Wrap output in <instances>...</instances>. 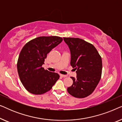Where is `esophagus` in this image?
Here are the masks:
<instances>
[{"label":"esophagus","instance_id":"1","mask_svg":"<svg viewBox=\"0 0 122 122\" xmlns=\"http://www.w3.org/2000/svg\"><path fill=\"white\" fill-rule=\"evenodd\" d=\"M60 76L63 78H65L66 77V76H66V75H63V74H60Z\"/></svg>","mask_w":122,"mask_h":122}]
</instances>
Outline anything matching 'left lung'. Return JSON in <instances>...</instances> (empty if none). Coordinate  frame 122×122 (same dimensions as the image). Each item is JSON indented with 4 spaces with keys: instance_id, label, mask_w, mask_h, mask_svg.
Listing matches in <instances>:
<instances>
[{
    "instance_id": "left-lung-1",
    "label": "left lung",
    "mask_w": 122,
    "mask_h": 122,
    "mask_svg": "<svg viewBox=\"0 0 122 122\" xmlns=\"http://www.w3.org/2000/svg\"><path fill=\"white\" fill-rule=\"evenodd\" d=\"M71 54V65L76 71V77H71L73 83L68 92L76 98L89 96L101 80L102 58L91 43L80 38H63Z\"/></svg>"
}]
</instances>
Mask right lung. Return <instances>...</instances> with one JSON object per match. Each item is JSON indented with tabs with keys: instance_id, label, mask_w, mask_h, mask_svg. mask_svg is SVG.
I'll return each instance as SVG.
<instances>
[{
	"instance_id": "obj_1",
	"label": "right lung",
	"mask_w": 122,
	"mask_h": 122,
	"mask_svg": "<svg viewBox=\"0 0 122 122\" xmlns=\"http://www.w3.org/2000/svg\"><path fill=\"white\" fill-rule=\"evenodd\" d=\"M59 36H39L28 42L18 58L17 70L25 88L31 94H42L52 88L59 75L42 67L48 53L59 44Z\"/></svg>"
}]
</instances>
